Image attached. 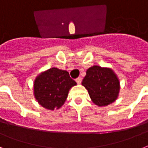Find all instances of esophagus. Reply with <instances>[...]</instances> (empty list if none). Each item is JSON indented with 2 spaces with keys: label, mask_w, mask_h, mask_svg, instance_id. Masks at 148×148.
Instances as JSON below:
<instances>
[{
  "label": "esophagus",
  "mask_w": 148,
  "mask_h": 148,
  "mask_svg": "<svg viewBox=\"0 0 148 148\" xmlns=\"http://www.w3.org/2000/svg\"><path fill=\"white\" fill-rule=\"evenodd\" d=\"M82 79L81 77H77V78L76 79V82L77 83V84H81V83H82Z\"/></svg>",
  "instance_id": "esophagus-1"
}]
</instances>
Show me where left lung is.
<instances>
[{
	"instance_id": "left-lung-1",
	"label": "left lung",
	"mask_w": 148,
	"mask_h": 148,
	"mask_svg": "<svg viewBox=\"0 0 148 148\" xmlns=\"http://www.w3.org/2000/svg\"><path fill=\"white\" fill-rule=\"evenodd\" d=\"M82 84L88 90L92 101L99 106L111 104L119 95V79L109 68L99 66L90 67Z\"/></svg>"
}]
</instances>
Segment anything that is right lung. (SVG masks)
I'll list each match as a JSON object with an SVG mask.
<instances>
[{
    "instance_id": "obj_1",
    "label": "right lung",
    "mask_w": 148,
    "mask_h": 148,
    "mask_svg": "<svg viewBox=\"0 0 148 148\" xmlns=\"http://www.w3.org/2000/svg\"><path fill=\"white\" fill-rule=\"evenodd\" d=\"M75 81L66 71L50 68L37 77L34 82V95L39 104L47 109H59L64 105Z\"/></svg>"
}]
</instances>
